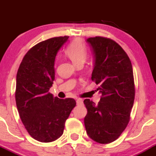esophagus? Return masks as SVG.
I'll return each instance as SVG.
<instances>
[{"label":"esophagus","mask_w":156,"mask_h":156,"mask_svg":"<svg viewBox=\"0 0 156 156\" xmlns=\"http://www.w3.org/2000/svg\"><path fill=\"white\" fill-rule=\"evenodd\" d=\"M76 103H77V105H82V104H83V100L78 98V99L76 100Z\"/></svg>","instance_id":"esophagus-1"}]
</instances>
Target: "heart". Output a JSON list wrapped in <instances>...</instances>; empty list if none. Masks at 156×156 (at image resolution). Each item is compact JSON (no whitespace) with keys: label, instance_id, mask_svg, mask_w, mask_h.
Listing matches in <instances>:
<instances>
[{"label":"heart","instance_id":"1","mask_svg":"<svg viewBox=\"0 0 156 156\" xmlns=\"http://www.w3.org/2000/svg\"><path fill=\"white\" fill-rule=\"evenodd\" d=\"M65 53L73 63L77 65L79 63H83L86 60L87 49L81 40L75 39L66 48Z\"/></svg>","mask_w":156,"mask_h":156}]
</instances>
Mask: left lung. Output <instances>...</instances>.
Wrapping results in <instances>:
<instances>
[{
  "mask_svg": "<svg viewBox=\"0 0 156 156\" xmlns=\"http://www.w3.org/2000/svg\"><path fill=\"white\" fill-rule=\"evenodd\" d=\"M94 55L92 80L102 94L98 105L84 100L87 114L84 125L88 136L101 144L118 139L128 125L135 97L133 73L129 57L112 39H87Z\"/></svg>",
  "mask_w": 156,
  "mask_h": 156,
  "instance_id": "left-lung-1",
  "label": "left lung"
}]
</instances>
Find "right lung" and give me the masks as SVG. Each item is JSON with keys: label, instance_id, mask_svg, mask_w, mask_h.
Returning <instances> with one entry per match:
<instances>
[{"label": "right lung", "instance_id": "obj_1", "mask_svg": "<svg viewBox=\"0 0 156 156\" xmlns=\"http://www.w3.org/2000/svg\"><path fill=\"white\" fill-rule=\"evenodd\" d=\"M69 37H54L29 50L16 78L15 100L25 128L36 140L51 142L63 134L64 123L76 106L73 98L59 99L49 89L55 79L57 53Z\"/></svg>", "mask_w": 156, "mask_h": 156}]
</instances>
